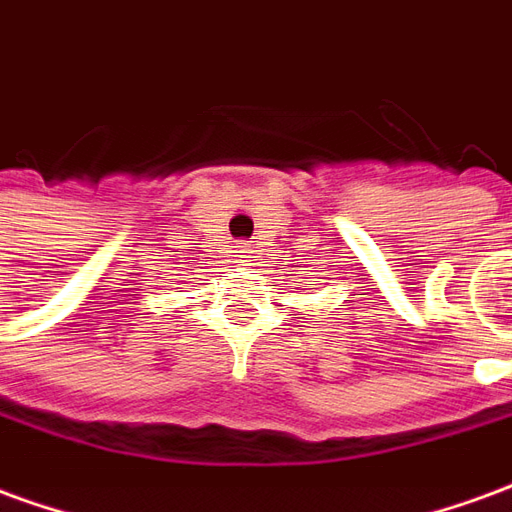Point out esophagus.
Returning <instances> with one entry per match:
<instances>
[{"mask_svg":"<svg viewBox=\"0 0 512 512\" xmlns=\"http://www.w3.org/2000/svg\"><path fill=\"white\" fill-rule=\"evenodd\" d=\"M238 252H241V255H238V257H246V252H249V249H246V246H241Z\"/></svg>","mask_w":512,"mask_h":512,"instance_id":"1","label":"esophagus"}]
</instances>
